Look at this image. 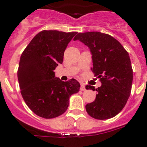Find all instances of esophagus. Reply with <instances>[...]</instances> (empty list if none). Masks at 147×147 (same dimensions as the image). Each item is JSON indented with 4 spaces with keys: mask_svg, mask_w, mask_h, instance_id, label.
<instances>
[{
    "mask_svg": "<svg viewBox=\"0 0 147 147\" xmlns=\"http://www.w3.org/2000/svg\"><path fill=\"white\" fill-rule=\"evenodd\" d=\"M81 91H84V90H86V87H85V85L84 84H81V88H80Z\"/></svg>",
    "mask_w": 147,
    "mask_h": 147,
    "instance_id": "esophagus-1",
    "label": "esophagus"
}]
</instances>
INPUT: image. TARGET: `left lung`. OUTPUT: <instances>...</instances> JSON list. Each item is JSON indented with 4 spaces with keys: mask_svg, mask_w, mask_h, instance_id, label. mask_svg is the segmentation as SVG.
I'll use <instances>...</instances> for the list:
<instances>
[{
    "mask_svg": "<svg viewBox=\"0 0 147 147\" xmlns=\"http://www.w3.org/2000/svg\"><path fill=\"white\" fill-rule=\"evenodd\" d=\"M74 40L88 47L93 63L91 70L102 84L97 89L86 86L98 92L95 100L86 105V111L97 119L114 117L125 107L131 92L133 69L128 52L114 38L100 32L79 33Z\"/></svg>",
    "mask_w": 147,
    "mask_h": 147,
    "instance_id": "obj_1",
    "label": "left lung"
}]
</instances>
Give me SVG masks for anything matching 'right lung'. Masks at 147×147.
<instances>
[{
	"label": "right lung",
	"mask_w": 147,
	"mask_h": 147,
	"mask_svg": "<svg viewBox=\"0 0 147 147\" xmlns=\"http://www.w3.org/2000/svg\"><path fill=\"white\" fill-rule=\"evenodd\" d=\"M76 33L43 30L34 36L20 57L17 77L22 96L41 117L52 119L63 114L71 95L79 91L78 81L63 82L54 72L63 63L65 50Z\"/></svg>",
	"instance_id": "right-lung-1"
}]
</instances>
